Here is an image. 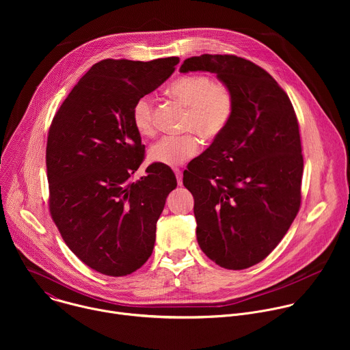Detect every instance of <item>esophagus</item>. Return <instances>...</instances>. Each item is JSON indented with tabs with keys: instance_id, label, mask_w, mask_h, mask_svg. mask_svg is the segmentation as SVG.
I'll return each instance as SVG.
<instances>
[{
	"instance_id": "1",
	"label": "esophagus",
	"mask_w": 350,
	"mask_h": 350,
	"mask_svg": "<svg viewBox=\"0 0 350 350\" xmlns=\"http://www.w3.org/2000/svg\"><path fill=\"white\" fill-rule=\"evenodd\" d=\"M174 173H176V178H177V184L183 185V172L180 169H174Z\"/></svg>"
}]
</instances>
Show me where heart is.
<instances>
[{
	"label": "heart",
	"mask_w": 350,
	"mask_h": 350,
	"mask_svg": "<svg viewBox=\"0 0 350 350\" xmlns=\"http://www.w3.org/2000/svg\"><path fill=\"white\" fill-rule=\"evenodd\" d=\"M166 94L187 108L183 130L196 133L204 141H213L228 127L235 112L232 90L208 75H187L173 80ZM131 123L142 138L155 134L154 101L141 96L131 107ZM199 141L192 134L162 137L148 151V158L163 166H178L199 152Z\"/></svg>",
	"instance_id": "b5f03b06"
}]
</instances>
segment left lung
<instances>
[{
    "label": "left lung",
    "instance_id": "left-lung-1",
    "mask_svg": "<svg viewBox=\"0 0 350 350\" xmlns=\"http://www.w3.org/2000/svg\"><path fill=\"white\" fill-rule=\"evenodd\" d=\"M211 72L235 96L231 123L189 162L196 239L220 267L243 270L265 258L301 208L304 157L286 92L260 66L235 55L192 57L181 73Z\"/></svg>",
    "mask_w": 350,
    "mask_h": 350
}]
</instances>
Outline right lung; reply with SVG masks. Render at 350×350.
Returning a JSON list of instances; mask_svg holds the SVG:
<instances>
[{
    "label": "right lung",
    "mask_w": 350,
    "mask_h": 350,
    "mask_svg": "<svg viewBox=\"0 0 350 350\" xmlns=\"http://www.w3.org/2000/svg\"><path fill=\"white\" fill-rule=\"evenodd\" d=\"M178 62L170 57L95 64L49 127V212L70 251L101 274H131L152 255L157 221L177 181L159 163L131 180L145 152L131 107L165 83Z\"/></svg>",
    "instance_id": "1"
}]
</instances>
